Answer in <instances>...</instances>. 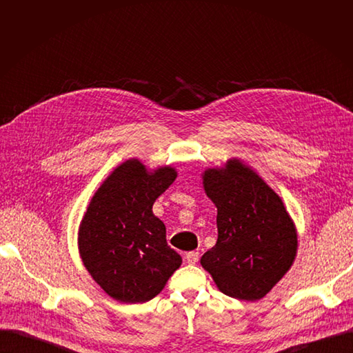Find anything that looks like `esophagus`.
<instances>
[{
    "instance_id": "1",
    "label": "esophagus",
    "mask_w": 353,
    "mask_h": 353,
    "mask_svg": "<svg viewBox=\"0 0 353 353\" xmlns=\"http://www.w3.org/2000/svg\"><path fill=\"white\" fill-rule=\"evenodd\" d=\"M199 258H200V254H199V252H196V250L188 252V253L185 254V261H187V263H190V265L197 263V262H199Z\"/></svg>"
}]
</instances>
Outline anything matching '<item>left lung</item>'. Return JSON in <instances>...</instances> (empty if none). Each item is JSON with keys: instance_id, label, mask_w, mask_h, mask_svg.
<instances>
[{"instance_id": "left-lung-1", "label": "left lung", "mask_w": 353, "mask_h": 353, "mask_svg": "<svg viewBox=\"0 0 353 353\" xmlns=\"http://www.w3.org/2000/svg\"><path fill=\"white\" fill-rule=\"evenodd\" d=\"M203 187L218 209V241L200 263L219 290L258 301L290 270L297 234L283 200L239 159L208 169Z\"/></svg>"}]
</instances>
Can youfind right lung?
Masks as SVG:
<instances>
[{
    "mask_svg": "<svg viewBox=\"0 0 353 353\" xmlns=\"http://www.w3.org/2000/svg\"><path fill=\"white\" fill-rule=\"evenodd\" d=\"M175 178L174 168L148 172L140 160L130 159L90 201L79 227V253L95 283L117 302H148L183 262L153 213L156 199Z\"/></svg>",
    "mask_w": 353,
    "mask_h": 353,
    "instance_id": "obj_1",
    "label": "right lung"
}]
</instances>
